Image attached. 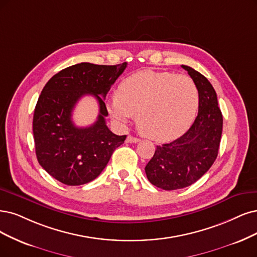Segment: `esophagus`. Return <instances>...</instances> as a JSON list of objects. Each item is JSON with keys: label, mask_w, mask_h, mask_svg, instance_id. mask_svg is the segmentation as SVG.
Masks as SVG:
<instances>
[{"label": "esophagus", "mask_w": 257, "mask_h": 257, "mask_svg": "<svg viewBox=\"0 0 257 257\" xmlns=\"http://www.w3.org/2000/svg\"><path fill=\"white\" fill-rule=\"evenodd\" d=\"M126 142L127 143H138V142H140V139H138L136 137H132V136H128L126 139Z\"/></svg>", "instance_id": "34e87169"}]
</instances>
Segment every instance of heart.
<instances>
[{"mask_svg": "<svg viewBox=\"0 0 257 257\" xmlns=\"http://www.w3.org/2000/svg\"><path fill=\"white\" fill-rule=\"evenodd\" d=\"M199 95L194 81L169 72L141 71L123 79L116 98L108 103L111 116L125 125L137 114V123L145 137L169 141L191 126Z\"/></svg>", "mask_w": 257, "mask_h": 257, "instance_id": "heart-1", "label": "heart"}]
</instances>
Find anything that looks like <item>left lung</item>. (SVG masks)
<instances>
[{"mask_svg":"<svg viewBox=\"0 0 257 257\" xmlns=\"http://www.w3.org/2000/svg\"><path fill=\"white\" fill-rule=\"evenodd\" d=\"M181 66L198 90V115L182 137L157 146L145 167L149 182L165 191L184 188L200 179L215 162L222 134V114L213 85L191 66Z\"/></svg>","mask_w":257,"mask_h":257,"instance_id":"8db88e82","label":"left lung"}]
</instances>
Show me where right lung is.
Wrapping results in <instances>:
<instances>
[{
    "instance_id": "obj_1",
    "label": "right lung",
    "mask_w": 257,
    "mask_h": 257,
    "mask_svg": "<svg viewBox=\"0 0 257 257\" xmlns=\"http://www.w3.org/2000/svg\"><path fill=\"white\" fill-rule=\"evenodd\" d=\"M126 66L127 62H81L57 73L44 85L33 119L36 156L43 169L59 182L76 186L93 181L126 140V136L114 135L107 127L103 100ZM89 93L100 104L98 120L92 126L77 127L71 112L77 101Z\"/></svg>"
}]
</instances>
